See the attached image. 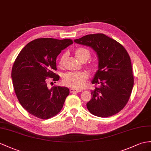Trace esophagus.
Segmentation results:
<instances>
[{"instance_id":"obj_1","label":"esophagus","mask_w":151,"mask_h":151,"mask_svg":"<svg viewBox=\"0 0 151 151\" xmlns=\"http://www.w3.org/2000/svg\"><path fill=\"white\" fill-rule=\"evenodd\" d=\"M70 91L71 93H78V92H81V91H82L81 90H76V89H73V88H71L70 90Z\"/></svg>"}]
</instances>
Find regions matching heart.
Returning <instances> with one entry per match:
<instances>
[{"label": "heart", "mask_w": 151, "mask_h": 151, "mask_svg": "<svg viewBox=\"0 0 151 151\" xmlns=\"http://www.w3.org/2000/svg\"><path fill=\"white\" fill-rule=\"evenodd\" d=\"M74 53L76 58L81 61H86L90 58L91 54L89 50L84 47H78L75 50ZM65 59V56L63 55L61 56L60 65H62ZM91 68H94L95 65H90ZM88 78L87 73L84 72H68L65 74L63 78L64 83L68 86L76 88V89H80L83 86Z\"/></svg>", "instance_id": "b5f03b06"}]
</instances>
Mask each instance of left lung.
Segmentation results:
<instances>
[{
	"label": "left lung",
	"instance_id": "obj_1",
	"mask_svg": "<svg viewBox=\"0 0 151 151\" xmlns=\"http://www.w3.org/2000/svg\"><path fill=\"white\" fill-rule=\"evenodd\" d=\"M74 42L92 48L99 58V69L91 81L99 87L91 91L88 111L99 117L115 115L127 103L133 87L129 55L120 43L102 33L88 35Z\"/></svg>",
	"mask_w": 151,
	"mask_h": 151
}]
</instances>
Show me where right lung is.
Here are the masks:
<instances>
[{"label":"right lung","mask_w":151,"mask_h":151,"mask_svg":"<svg viewBox=\"0 0 151 151\" xmlns=\"http://www.w3.org/2000/svg\"><path fill=\"white\" fill-rule=\"evenodd\" d=\"M72 43L70 39H36L24 47L14 62L12 78L18 100L37 118L49 119L56 115L69 95L67 87L54 86L49 89L47 81L50 78L56 83L60 79L54 72L57 70L56 58Z\"/></svg>","instance_id":"obj_1"}]
</instances>
